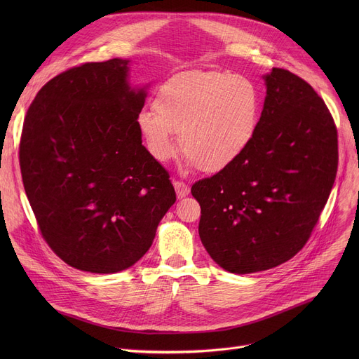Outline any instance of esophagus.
<instances>
[{"mask_svg": "<svg viewBox=\"0 0 359 359\" xmlns=\"http://www.w3.org/2000/svg\"><path fill=\"white\" fill-rule=\"evenodd\" d=\"M175 189H176V195L179 199L184 198L187 194H189V186H187L184 182H180V180H175L173 183Z\"/></svg>", "mask_w": 359, "mask_h": 359, "instance_id": "34e87169", "label": "esophagus"}]
</instances>
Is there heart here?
Masks as SVG:
<instances>
[{"instance_id": "heart-1", "label": "heart", "mask_w": 359, "mask_h": 359, "mask_svg": "<svg viewBox=\"0 0 359 359\" xmlns=\"http://www.w3.org/2000/svg\"><path fill=\"white\" fill-rule=\"evenodd\" d=\"M262 93L244 75L225 71H186L157 91L154 111L140 113L137 125L154 158L182 154L201 172L218 173L237 161L259 128Z\"/></svg>"}]
</instances>
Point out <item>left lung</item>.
<instances>
[{
    "label": "left lung",
    "mask_w": 359,
    "mask_h": 359,
    "mask_svg": "<svg viewBox=\"0 0 359 359\" xmlns=\"http://www.w3.org/2000/svg\"><path fill=\"white\" fill-rule=\"evenodd\" d=\"M255 140L237 161L192 186L199 237L231 273L275 268L307 243L337 172V130L323 99L272 68Z\"/></svg>",
    "instance_id": "8db88e82"
}]
</instances>
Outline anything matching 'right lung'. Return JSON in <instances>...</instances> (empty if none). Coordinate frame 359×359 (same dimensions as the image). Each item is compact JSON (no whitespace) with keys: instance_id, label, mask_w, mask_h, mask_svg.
<instances>
[{"instance_id":"add662e5","label":"right lung","mask_w":359,"mask_h":359,"mask_svg":"<svg viewBox=\"0 0 359 359\" xmlns=\"http://www.w3.org/2000/svg\"><path fill=\"white\" fill-rule=\"evenodd\" d=\"M128 75L121 58L71 68L39 90L23 123L22 177L41 233L84 272L135 265L176 202L137 125L147 87Z\"/></svg>"}]
</instances>
